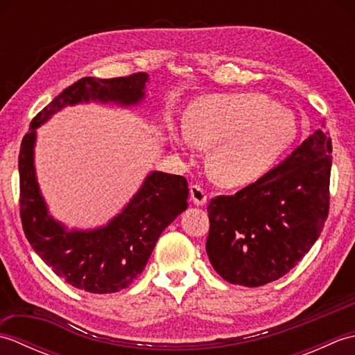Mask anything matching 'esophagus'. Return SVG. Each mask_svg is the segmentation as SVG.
I'll return each instance as SVG.
<instances>
[{
    "mask_svg": "<svg viewBox=\"0 0 355 355\" xmlns=\"http://www.w3.org/2000/svg\"><path fill=\"white\" fill-rule=\"evenodd\" d=\"M191 200L193 201L195 206H202L207 202V195L201 186L192 184L191 186Z\"/></svg>",
    "mask_w": 355,
    "mask_h": 355,
    "instance_id": "obj_1",
    "label": "esophagus"
}]
</instances>
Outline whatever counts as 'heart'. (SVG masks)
Returning <instances> with one entry per match:
<instances>
[{"label":"heart","mask_w":355,"mask_h":355,"mask_svg":"<svg viewBox=\"0 0 355 355\" xmlns=\"http://www.w3.org/2000/svg\"><path fill=\"white\" fill-rule=\"evenodd\" d=\"M296 134L291 112L267 96L212 94L191 105L175 145L183 153L209 149V177L218 186L239 187L261 178Z\"/></svg>","instance_id":"b5f03b06"}]
</instances>
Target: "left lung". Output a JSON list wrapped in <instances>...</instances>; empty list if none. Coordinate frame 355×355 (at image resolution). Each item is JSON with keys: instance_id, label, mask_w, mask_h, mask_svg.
<instances>
[{"instance_id": "8db88e82", "label": "left lung", "mask_w": 355, "mask_h": 355, "mask_svg": "<svg viewBox=\"0 0 355 355\" xmlns=\"http://www.w3.org/2000/svg\"><path fill=\"white\" fill-rule=\"evenodd\" d=\"M331 153L318 130L253 184L209 202L206 252L218 275L261 286L297 266L328 218Z\"/></svg>"}]
</instances>
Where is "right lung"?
Wrapping results in <instances>:
<instances>
[{
	"instance_id": "obj_1",
	"label": "right lung",
	"mask_w": 355,
	"mask_h": 355,
	"mask_svg": "<svg viewBox=\"0 0 355 355\" xmlns=\"http://www.w3.org/2000/svg\"><path fill=\"white\" fill-rule=\"evenodd\" d=\"M148 82L146 73L114 79L82 78L36 114L22 139L18 158L22 229L37 256L74 288L107 294L131 285L146 267L162 232L187 209L189 187L182 175L154 171L107 225L69 230L49 214L37 184L36 128L69 105L112 102L134 107L145 99Z\"/></svg>"
}]
</instances>
